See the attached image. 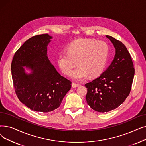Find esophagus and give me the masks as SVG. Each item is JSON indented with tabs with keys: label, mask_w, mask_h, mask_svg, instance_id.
<instances>
[{
	"label": "esophagus",
	"mask_w": 146,
	"mask_h": 146,
	"mask_svg": "<svg viewBox=\"0 0 146 146\" xmlns=\"http://www.w3.org/2000/svg\"><path fill=\"white\" fill-rule=\"evenodd\" d=\"M72 88H76V87H78L79 86V84H75V83H72Z\"/></svg>",
	"instance_id": "obj_1"
}]
</instances>
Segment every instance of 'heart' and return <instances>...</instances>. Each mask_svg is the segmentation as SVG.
I'll return each mask as SVG.
<instances>
[{"label":"heart","mask_w":146,"mask_h":146,"mask_svg":"<svg viewBox=\"0 0 146 146\" xmlns=\"http://www.w3.org/2000/svg\"><path fill=\"white\" fill-rule=\"evenodd\" d=\"M109 52V45L104 42L78 39L69 44L67 51L60 54L57 62L61 71L66 75L70 74L78 62L79 66L74 70L71 77L75 80H80L88 75L94 78L102 73L108 61Z\"/></svg>","instance_id":"heart-1"}]
</instances>
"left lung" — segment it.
I'll list each match as a JSON object with an SVG mask.
<instances>
[{"mask_svg":"<svg viewBox=\"0 0 146 146\" xmlns=\"http://www.w3.org/2000/svg\"><path fill=\"white\" fill-rule=\"evenodd\" d=\"M115 48L110 65L100 76L85 84L86 100L95 111L101 113L115 110L129 96L135 70L131 56L123 44L106 35Z\"/></svg>","mask_w":146,"mask_h":146,"instance_id":"obj_1","label":"left lung"}]
</instances>
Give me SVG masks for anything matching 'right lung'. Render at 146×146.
Wrapping results in <instances>:
<instances>
[{
	"label": "right lung",
	"mask_w": 146,
	"mask_h": 146,
	"mask_svg": "<svg viewBox=\"0 0 146 146\" xmlns=\"http://www.w3.org/2000/svg\"><path fill=\"white\" fill-rule=\"evenodd\" d=\"M52 39L48 34L31 37L17 50L11 63L18 99L38 112L48 113L58 108L72 86V82L62 76L48 57L47 47Z\"/></svg>",
	"instance_id": "right-lung-1"
}]
</instances>
